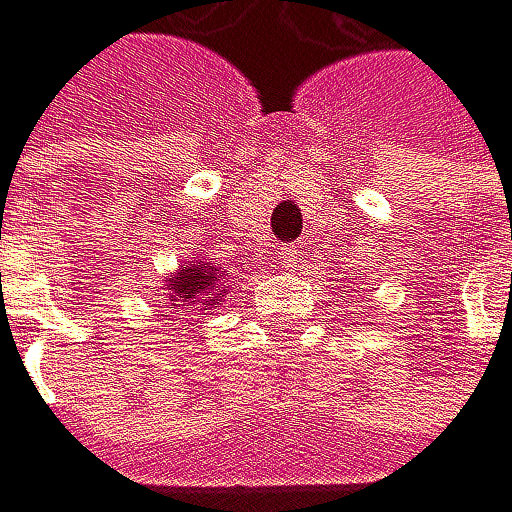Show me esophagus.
<instances>
[{
	"mask_svg": "<svg viewBox=\"0 0 512 512\" xmlns=\"http://www.w3.org/2000/svg\"><path fill=\"white\" fill-rule=\"evenodd\" d=\"M299 261H302V248L299 245H283L280 248V264L283 267H299Z\"/></svg>",
	"mask_w": 512,
	"mask_h": 512,
	"instance_id": "obj_1",
	"label": "esophagus"
}]
</instances>
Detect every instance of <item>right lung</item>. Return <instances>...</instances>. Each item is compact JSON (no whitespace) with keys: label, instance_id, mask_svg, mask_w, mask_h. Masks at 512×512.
Wrapping results in <instances>:
<instances>
[{"label":"right lung","instance_id":"right-lung-1","mask_svg":"<svg viewBox=\"0 0 512 512\" xmlns=\"http://www.w3.org/2000/svg\"><path fill=\"white\" fill-rule=\"evenodd\" d=\"M169 302H182V305H201L207 308H220L223 295L229 292L226 286V273L213 264L204 261H191L185 267H179L172 277L166 280Z\"/></svg>","mask_w":512,"mask_h":512}]
</instances>
